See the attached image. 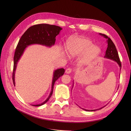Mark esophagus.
Returning <instances> with one entry per match:
<instances>
[{
    "instance_id": "esophagus-1",
    "label": "esophagus",
    "mask_w": 131,
    "mask_h": 131,
    "mask_svg": "<svg viewBox=\"0 0 131 131\" xmlns=\"http://www.w3.org/2000/svg\"><path fill=\"white\" fill-rule=\"evenodd\" d=\"M71 72H72V69H71V68L67 69L65 71V73L66 74H70Z\"/></svg>"
}]
</instances>
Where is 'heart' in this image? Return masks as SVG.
<instances>
[{"instance_id":"obj_1","label":"heart","mask_w":131,"mask_h":131,"mask_svg":"<svg viewBox=\"0 0 131 131\" xmlns=\"http://www.w3.org/2000/svg\"><path fill=\"white\" fill-rule=\"evenodd\" d=\"M67 53L70 57H77L82 54L79 61L80 65H85L96 58L101 52L98 46L92 45L89 39L82 37H70L66 43Z\"/></svg>"}]
</instances>
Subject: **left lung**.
<instances>
[{"label":"left lung","mask_w":131,"mask_h":131,"mask_svg":"<svg viewBox=\"0 0 131 131\" xmlns=\"http://www.w3.org/2000/svg\"><path fill=\"white\" fill-rule=\"evenodd\" d=\"M100 35H102V37H103L104 38H105V39H107L106 42H107V43H108V47H107L106 50L105 51V54L104 58H107V59H112V60H113L115 62H116L118 64V65L119 66L120 68V70H121V62H120V61L119 57H118V53H117V50L116 49L115 45H114V43H113V41L111 40L110 38H109L108 36H106V35L102 34V33H100ZM73 85H74V81H73ZM73 87H72V88H73ZM104 106H103L100 109H94V110H88V109H84V108H81V107H80V106H79V107H80V108H81L82 109L84 110L85 111H86V112H93V111H96L97 110L101 109Z\"/></svg>","instance_id":"8db88e82"}]
</instances>
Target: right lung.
Returning a JSON list of instances; mask_svg holds the SVG:
<instances>
[{
  "instance_id": "right-lung-1",
  "label": "right lung",
  "mask_w": 131,
  "mask_h": 131,
  "mask_svg": "<svg viewBox=\"0 0 131 131\" xmlns=\"http://www.w3.org/2000/svg\"><path fill=\"white\" fill-rule=\"evenodd\" d=\"M61 27L50 25L48 24H39L29 27L22 35L19 39L14 57V70L13 73V80L14 86H15V75L16 69L17 68V63L24 52L26 47L33 44H38L46 47H51L54 45L56 41V37L58 35L61 30ZM64 69L59 68L54 70L53 73V78L51 85V91L48 97L41 104L31 105L35 106L42 105L49 100L53 92V86L57 79L60 78L64 73Z\"/></svg>"
}]
</instances>
